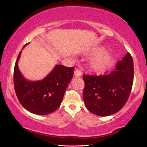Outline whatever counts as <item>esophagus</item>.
Here are the masks:
<instances>
[{"label": "esophagus", "mask_w": 147, "mask_h": 147, "mask_svg": "<svg viewBox=\"0 0 147 147\" xmlns=\"http://www.w3.org/2000/svg\"><path fill=\"white\" fill-rule=\"evenodd\" d=\"M74 75H75V77H79L82 75V71L79 70H76L75 71V73H74Z\"/></svg>", "instance_id": "1"}]
</instances>
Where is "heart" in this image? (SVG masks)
Instances as JSON below:
<instances>
[{"mask_svg":"<svg viewBox=\"0 0 147 147\" xmlns=\"http://www.w3.org/2000/svg\"><path fill=\"white\" fill-rule=\"evenodd\" d=\"M106 50L103 47L96 48L90 52V54L94 56L89 62V68L94 73L100 74L104 73L113 61V57L110 54H105Z\"/></svg>","mask_w":147,"mask_h":147,"instance_id":"obj_1","label":"heart"}]
</instances>
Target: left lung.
Masks as SVG:
<instances>
[{
  "label": "left lung",
  "instance_id": "left-lung-1",
  "mask_svg": "<svg viewBox=\"0 0 147 147\" xmlns=\"http://www.w3.org/2000/svg\"><path fill=\"white\" fill-rule=\"evenodd\" d=\"M134 70L129 52L107 75H83V97L88 110L98 116L116 113L127 102L132 88Z\"/></svg>",
  "mask_w": 147,
  "mask_h": 147
}]
</instances>
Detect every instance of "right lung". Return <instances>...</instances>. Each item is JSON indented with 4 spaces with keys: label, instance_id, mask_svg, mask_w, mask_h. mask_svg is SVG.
<instances>
[{
    "label": "right lung",
    "instance_id": "1",
    "mask_svg": "<svg viewBox=\"0 0 147 147\" xmlns=\"http://www.w3.org/2000/svg\"><path fill=\"white\" fill-rule=\"evenodd\" d=\"M21 54V51L18 54L14 71V89L18 101L32 113L40 115L52 113L60 106L75 68L56 65L42 80L29 81L18 69Z\"/></svg>",
    "mask_w": 147,
    "mask_h": 147
}]
</instances>
